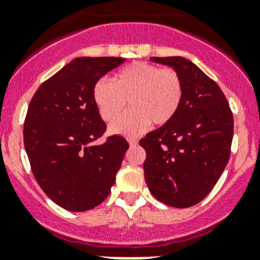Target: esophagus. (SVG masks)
<instances>
[{
	"instance_id": "obj_1",
	"label": "esophagus",
	"mask_w": 260,
	"mask_h": 260,
	"mask_svg": "<svg viewBox=\"0 0 260 260\" xmlns=\"http://www.w3.org/2000/svg\"><path fill=\"white\" fill-rule=\"evenodd\" d=\"M128 144L131 145V146H136V145L138 144V140H136V138H128Z\"/></svg>"
}]
</instances>
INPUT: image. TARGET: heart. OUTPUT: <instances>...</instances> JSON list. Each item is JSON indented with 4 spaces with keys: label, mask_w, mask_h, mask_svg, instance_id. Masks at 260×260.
I'll list each match as a JSON object with an SVG mask.
<instances>
[{
    "label": "heart",
    "mask_w": 260,
    "mask_h": 260,
    "mask_svg": "<svg viewBox=\"0 0 260 260\" xmlns=\"http://www.w3.org/2000/svg\"><path fill=\"white\" fill-rule=\"evenodd\" d=\"M183 96L181 77L173 69L149 62H133L115 75L103 78L93 87V100L101 118L113 122L125 105L131 110L110 125V132L133 136L149 127L167 124L176 116Z\"/></svg>",
    "instance_id": "1"
}]
</instances>
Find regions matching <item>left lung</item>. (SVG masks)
<instances>
[{
  "label": "left lung",
  "instance_id": "left-lung-1",
  "mask_svg": "<svg viewBox=\"0 0 260 260\" xmlns=\"http://www.w3.org/2000/svg\"><path fill=\"white\" fill-rule=\"evenodd\" d=\"M181 77L183 96L171 122L147 133L140 145L147 187L173 208L200 203L229 163L234 115L222 89L200 68L181 56L151 57Z\"/></svg>",
  "mask_w": 260,
  "mask_h": 260
}]
</instances>
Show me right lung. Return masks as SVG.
Returning <instances> with one entry per match:
<instances>
[{
	"label": "right lung",
	"instance_id": "right-lung-1",
	"mask_svg": "<svg viewBox=\"0 0 260 260\" xmlns=\"http://www.w3.org/2000/svg\"><path fill=\"white\" fill-rule=\"evenodd\" d=\"M123 57H77L43 82L24 122V146L36 181L70 212H86L109 196L129 145L106 129L93 100L96 82Z\"/></svg>",
	"mask_w": 260,
	"mask_h": 260
}]
</instances>
